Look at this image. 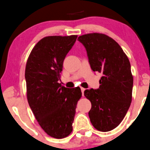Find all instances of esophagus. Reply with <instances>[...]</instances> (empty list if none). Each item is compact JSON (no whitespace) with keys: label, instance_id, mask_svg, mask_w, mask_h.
<instances>
[{"label":"esophagus","instance_id":"34e87169","mask_svg":"<svg viewBox=\"0 0 150 150\" xmlns=\"http://www.w3.org/2000/svg\"><path fill=\"white\" fill-rule=\"evenodd\" d=\"M85 91H86V89H85V88H81L82 95H83V96H84V92H85Z\"/></svg>","mask_w":150,"mask_h":150}]
</instances>
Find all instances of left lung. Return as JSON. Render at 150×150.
I'll use <instances>...</instances> for the list:
<instances>
[{
    "label": "left lung",
    "instance_id": "1",
    "mask_svg": "<svg viewBox=\"0 0 150 150\" xmlns=\"http://www.w3.org/2000/svg\"><path fill=\"white\" fill-rule=\"evenodd\" d=\"M93 72H100L98 89L86 90L91 102L90 120L97 130L109 132L124 119L132 103L133 76L129 60L112 38L98 33L80 36Z\"/></svg>",
    "mask_w": 150,
    "mask_h": 150
}]
</instances>
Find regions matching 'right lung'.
<instances>
[{
	"label": "right lung",
	"instance_id": "right-lung-1",
	"mask_svg": "<svg viewBox=\"0 0 150 150\" xmlns=\"http://www.w3.org/2000/svg\"><path fill=\"white\" fill-rule=\"evenodd\" d=\"M78 36H50L41 39L30 53L25 70L26 93L34 116L48 135L56 139L68 136L78 101L79 87L67 88L60 80L63 62Z\"/></svg>",
	"mask_w": 150,
	"mask_h": 150
}]
</instances>
